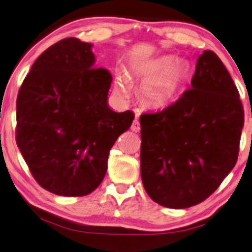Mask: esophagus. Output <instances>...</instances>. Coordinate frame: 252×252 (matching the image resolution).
<instances>
[{
  "mask_svg": "<svg viewBox=\"0 0 252 252\" xmlns=\"http://www.w3.org/2000/svg\"><path fill=\"white\" fill-rule=\"evenodd\" d=\"M131 129L133 132H139L140 131V123H139V119H138V117L135 118L134 120H133V123H132V126H131Z\"/></svg>",
  "mask_w": 252,
  "mask_h": 252,
  "instance_id": "esophagus-1",
  "label": "esophagus"
}]
</instances>
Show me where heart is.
<instances>
[{"instance_id":"1","label":"heart","mask_w":252,"mask_h":252,"mask_svg":"<svg viewBox=\"0 0 252 252\" xmlns=\"http://www.w3.org/2000/svg\"><path fill=\"white\" fill-rule=\"evenodd\" d=\"M188 72L187 65L182 62H174L170 56H163L140 64L136 67L135 76L144 79L139 89L141 100L152 108L166 106L181 91ZM114 91L120 97L129 94L128 79L124 73L116 76Z\"/></svg>"}]
</instances>
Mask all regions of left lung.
<instances>
[{"label":"left lung","instance_id":"obj_1","mask_svg":"<svg viewBox=\"0 0 252 252\" xmlns=\"http://www.w3.org/2000/svg\"><path fill=\"white\" fill-rule=\"evenodd\" d=\"M244 111L230 73L215 52L198 57L178 101L140 117V170L157 203L185 209L208 198L237 162Z\"/></svg>","mask_w":252,"mask_h":252}]
</instances>
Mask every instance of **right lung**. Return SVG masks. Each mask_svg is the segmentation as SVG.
I'll use <instances>...</instances> for the list:
<instances>
[{
    "mask_svg": "<svg viewBox=\"0 0 252 252\" xmlns=\"http://www.w3.org/2000/svg\"><path fill=\"white\" fill-rule=\"evenodd\" d=\"M91 43L64 38L35 61L18 91L16 142L37 183L61 196L100 185L108 153L132 111L108 107L112 76L94 67Z\"/></svg>",
    "mask_w": 252,
    "mask_h": 252,
    "instance_id": "right-lung-1",
    "label": "right lung"
}]
</instances>
